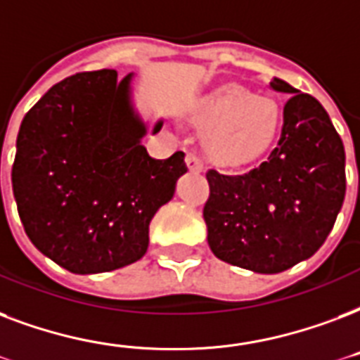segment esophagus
I'll return each instance as SVG.
<instances>
[{
	"label": "esophagus",
	"instance_id": "1",
	"mask_svg": "<svg viewBox=\"0 0 360 360\" xmlns=\"http://www.w3.org/2000/svg\"><path fill=\"white\" fill-rule=\"evenodd\" d=\"M186 166H188V169H191V172H196V174H200V172L204 169V162H202V158H200L198 155L191 153V155H186Z\"/></svg>",
	"mask_w": 360,
	"mask_h": 360
}]
</instances>
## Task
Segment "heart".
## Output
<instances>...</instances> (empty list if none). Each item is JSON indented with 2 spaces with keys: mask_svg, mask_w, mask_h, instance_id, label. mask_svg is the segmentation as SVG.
<instances>
[{
  "mask_svg": "<svg viewBox=\"0 0 360 360\" xmlns=\"http://www.w3.org/2000/svg\"><path fill=\"white\" fill-rule=\"evenodd\" d=\"M191 122L205 136V155L219 166H241L257 160L281 128V109L270 98L229 84L202 96L191 107Z\"/></svg>",
  "mask_w": 360,
  "mask_h": 360,
  "instance_id": "b5f03b06",
  "label": "heart"
}]
</instances>
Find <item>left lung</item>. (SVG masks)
<instances>
[{"instance_id": "8db88e82", "label": "left lung", "mask_w": 360, "mask_h": 360, "mask_svg": "<svg viewBox=\"0 0 360 360\" xmlns=\"http://www.w3.org/2000/svg\"><path fill=\"white\" fill-rule=\"evenodd\" d=\"M270 89L289 96L278 147L247 174H205L211 251L257 274H279L309 259L330 234L345 196L344 143L325 107L278 77Z\"/></svg>"}]
</instances>
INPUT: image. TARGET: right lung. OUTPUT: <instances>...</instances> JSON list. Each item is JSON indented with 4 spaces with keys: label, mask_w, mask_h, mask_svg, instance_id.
I'll list each match as a JSON object with an SVG mask.
<instances>
[{
    "label": "right lung",
    "mask_w": 360,
    "mask_h": 360,
    "mask_svg": "<svg viewBox=\"0 0 360 360\" xmlns=\"http://www.w3.org/2000/svg\"><path fill=\"white\" fill-rule=\"evenodd\" d=\"M131 79L84 71L54 84L16 137L13 194L27 238L73 274H101L147 253L149 224L174 198L185 153L150 158ZM162 120L153 126L160 131Z\"/></svg>",
    "instance_id": "right-lung-1"
}]
</instances>
